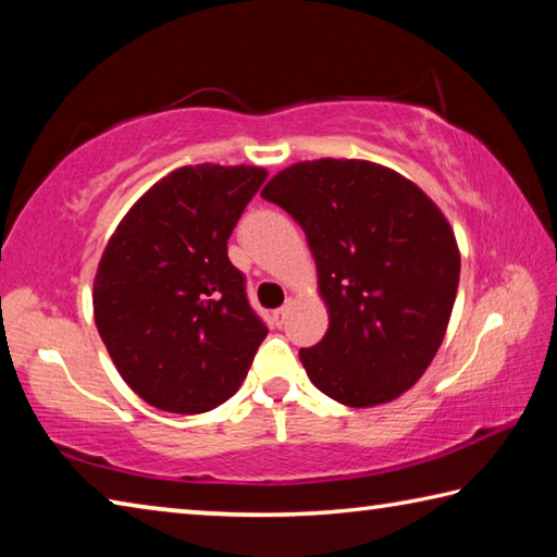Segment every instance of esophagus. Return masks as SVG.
I'll return each mask as SVG.
<instances>
[{"label": "esophagus", "instance_id": "obj_1", "mask_svg": "<svg viewBox=\"0 0 557 557\" xmlns=\"http://www.w3.org/2000/svg\"><path fill=\"white\" fill-rule=\"evenodd\" d=\"M289 309H292V301H287L285 307H280V309H275V312H272V322H275V326H282V324H285V319H287V314H289Z\"/></svg>", "mask_w": 557, "mask_h": 557}]
</instances>
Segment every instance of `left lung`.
Masks as SVG:
<instances>
[{"label":"left lung","instance_id":"left-lung-1","mask_svg":"<svg viewBox=\"0 0 557 557\" xmlns=\"http://www.w3.org/2000/svg\"><path fill=\"white\" fill-rule=\"evenodd\" d=\"M307 235L329 329L299 348L319 391L373 408L412 388L445 338L459 285V248L422 188L363 159H314L262 188Z\"/></svg>","mask_w":557,"mask_h":557}]
</instances>
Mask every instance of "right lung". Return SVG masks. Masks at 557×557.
Returning a JSON list of instances; mask_svg holds the SVG:
<instances>
[{
  "instance_id": "obj_1",
  "label": "right lung",
  "mask_w": 557,
  "mask_h": 557,
  "mask_svg": "<svg viewBox=\"0 0 557 557\" xmlns=\"http://www.w3.org/2000/svg\"><path fill=\"white\" fill-rule=\"evenodd\" d=\"M268 178L196 164L157 182L102 252L92 312L122 379L159 410L196 414L240 388L268 336L228 260V238Z\"/></svg>"
}]
</instances>
